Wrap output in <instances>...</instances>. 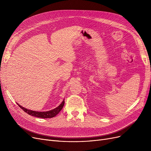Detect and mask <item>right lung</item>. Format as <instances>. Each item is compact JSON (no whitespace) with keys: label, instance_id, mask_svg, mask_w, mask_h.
<instances>
[{"label":"right lung","instance_id":"obj_1","mask_svg":"<svg viewBox=\"0 0 151 151\" xmlns=\"http://www.w3.org/2000/svg\"><path fill=\"white\" fill-rule=\"evenodd\" d=\"M64 104H65V101H64V100H63V101L61 103V104L59 106H58L57 108H55L52 110L48 111H45V112L35 111L30 110V109L24 108L22 106H21L20 105H19L18 104V105L22 109H23L24 111H25L28 114H29L30 116H32L40 117V118L45 119V118H51V117H53L56 116L63 108V105H64Z\"/></svg>","mask_w":151,"mask_h":151}]
</instances>
